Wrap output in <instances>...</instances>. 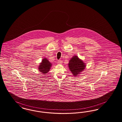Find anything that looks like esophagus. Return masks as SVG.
<instances>
[{"label":"esophagus","instance_id":"34e87169","mask_svg":"<svg viewBox=\"0 0 122 122\" xmlns=\"http://www.w3.org/2000/svg\"><path fill=\"white\" fill-rule=\"evenodd\" d=\"M62 63H63V62L61 60H59V61H58V63H59V64H62Z\"/></svg>","mask_w":122,"mask_h":122}]
</instances>
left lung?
<instances>
[{"label": "left lung", "mask_w": 122, "mask_h": 122, "mask_svg": "<svg viewBox=\"0 0 122 122\" xmlns=\"http://www.w3.org/2000/svg\"><path fill=\"white\" fill-rule=\"evenodd\" d=\"M68 66L71 71L72 75L74 76H79L81 72L83 71L86 67V63L79 59L77 56H73L70 59Z\"/></svg>", "instance_id": "8db88e82"}]
</instances>
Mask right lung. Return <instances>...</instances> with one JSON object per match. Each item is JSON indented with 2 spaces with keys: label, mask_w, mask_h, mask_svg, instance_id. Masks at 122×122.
I'll list each match as a JSON object with an SVG mask.
<instances>
[{
  "label": "right lung",
  "mask_w": 122,
  "mask_h": 122,
  "mask_svg": "<svg viewBox=\"0 0 122 122\" xmlns=\"http://www.w3.org/2000/svg\"><path fill=\"white\" fill-rule=\"evenodd\" d=\"M52 64L48 60V59L45 58L42 59V61L38 66L39 71L41 72L43 74H46L51 69Z\"/></svg>",
  "instance_id": "1"
}]
</instances>
